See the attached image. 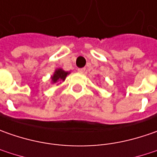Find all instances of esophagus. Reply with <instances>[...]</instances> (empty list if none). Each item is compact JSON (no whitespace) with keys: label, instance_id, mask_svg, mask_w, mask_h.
<instances>
[{"label":"esophagus","instance_id":"1","mask_svg":"<svg viewBox=\"0 0 157 157\" xmlns=\"http://www.w3.org/2000/svg\"><path fill=\"white\" fill-rule=\"evenodd\" d=\"M77 71H78V73L83 74L84 71H85V68H78V69H77Z\"/></svg>","mask_w":157,"mask_h":157}]
</instances>
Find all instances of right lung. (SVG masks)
Masks as SVG:
<instances>
[{"mask_svg":"<svg viewBox=\"0 0 157 157\" xmlns=\"http://www.w3.org/2000/svg\"><path fill=\"white\" fill-rule=\"evenodd\" d=\"M68 74H69V72H66L62 68H57L55 71L54 75L51 76L52 83H56L59 81H64Z\"/></svg>","mask_w":157,"mask_h":157,"instance_id":"1","label":"right lung"}]
</instances>
